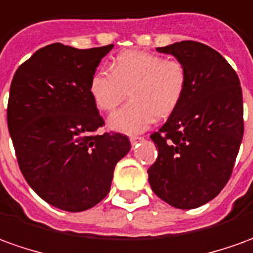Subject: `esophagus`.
I'll return each mask as SVG.
<instances>
[{"instance_id":"obj_1","label":"esophagus","mask_w":253,"mask_h":253,"mask_svg":"<svg viewBox=\"0 0 253 253\" xmlns=\"http://www.w3.org/2000/svg\"><path fill=\"white\" fill-rule=\"evenodd\" d=\"M130 143L132 144H135L136 142H140V140H143V137L142 136H130Z\"/></svg>"}]
</instances>
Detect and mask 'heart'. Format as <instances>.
<instances>
[{
    "label": "heart",
    "mask_w": 253,
    "mask_h": 253,
    "mask_svg": "<svg viewBox=\"0 0 253 253\" xmlns=\"http://www.w3.org/2000/svg\"><path fill=\"white\" fill-rule=\"evenodd\" d=\"M189 74L183 62L146 50H126L113 60L110 71H95L89 95L97 109H117L128 90L129 102L109 118L111 129L133 135L153 120L169 116L182 102Z\"/></svg>",
    "instance_id": "heart-1"
}]
</instances>
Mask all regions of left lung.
<instances>
[{"label":"left lung","mask_w":253,"mask_h":253,"mask_svg":"<svg viewBox=\"0 0 253 253\" xmlns=\"http://www.w3.org/2000/svg\"><path fill=\"white\" fill-rule=\"evenodd\" d=\"M184 63L182 102L151 133L158 157L147 170L153 191L180 210L198 208L229 182L244 135L243 90L227 60L211 46L180 41L157 48Z\"/></svg>","instance_id":"left-lung-1"}]
</instances>
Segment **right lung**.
I'll use <instances>...</instances> for the list:
<instances>
[{
    "mask_svg": "<svg viewBox=\"0 0 253 253\" xmlns=\"http://www.w3.org/2000/svg\"><path fill=\"white\" fill-rule=\"evenodd\" d=\"M111 48L50 43L19 66L10 84L6 118L19 168L59 210L81 212L100 203L117 163L130 150L123 133H95L104 121L89 80Z\"/></svg>",
    "mask_w": 253,
    "mask_h": 253,
    "instance_id": "obj_1",
    "label": "right lung"
}]
</instances>
